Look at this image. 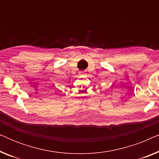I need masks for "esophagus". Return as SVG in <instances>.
<instances>
[{
	"label": "esophagus",
	"mask_w": 159,
	"mask_h": 159,
	"mask_svg": "<svg viewBox=\"0 0 159 159\" xmlns=\"http://www.w3.org/2000/svg\"><path fill=\"white\" fill-rule=\"evenodd\" d=\"M80 75H81L82 77H86L87 73L85 71H82V72H80Z\"/></svg>",
	"instance_id": "esophagus-1"
}]
</instances>
